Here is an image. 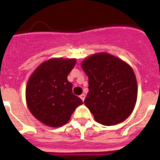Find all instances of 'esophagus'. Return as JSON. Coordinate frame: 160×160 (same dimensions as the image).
<instances>
[{
    "label": "esophagus",
    "instance_id": "34e87169",
    "mask_svg": "<svg viewBox=\"0 0 160 160\" xmlns=\"http://www.w3.org/2000/svg\"><path fill=\"white\" fill-rule=\"evenodd\" d=\"M80 99H81V100H82V101H84V100H85V94H82V95H80Z\"/></svg>",
    "mask_w": 160,
    "mask_h": 160
}]
</instances>
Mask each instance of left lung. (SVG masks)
Segmentation results:
<instances>
[{
  "label": "left lung",
  "mask_w": 160,
  "mask_h": 160,
  "mask_svg": "<svg viewBox=\"0 0 160 160\" xmlns=\"http://www.w3.org/2000/svg\"><path fill=\"white\" fill-rule=\"evenodd\" d=\"M89 78V92L85 106L95 121L114 125L132 114L137 100L138 86L130 65L106 52L90 55L81 62Z\"/></svg>",
  "instance_id": "1"
}]
</instances>
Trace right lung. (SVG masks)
I'll return each mask as SVG.
<instances>
[{"instance_id": "right-lung-1", "label": "right lung", "mask_w": 160, "mask_h": 160, "mask_svg": "<svg viewBox=\"0 0 160 160\" xmlns=\"http://www.w3.org/2000/svg\"><path fill=\"white\" fill-rule=\"evenodd\" d=\"M75 63V59L52 58L41 63L29 78L26 105L33 116L47 126L65 124L83 104L73 94V85L67 80Z\"/></svg>"}]
</instances>
